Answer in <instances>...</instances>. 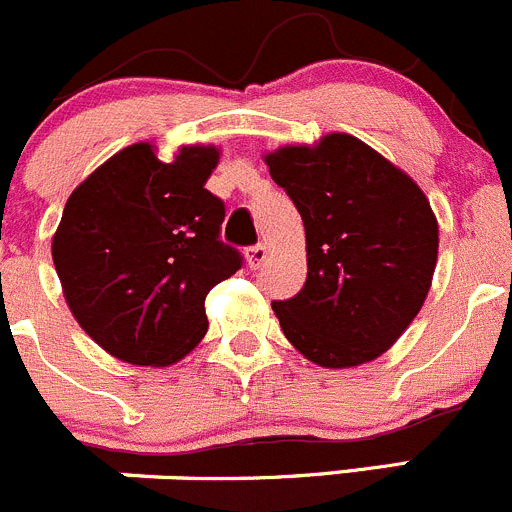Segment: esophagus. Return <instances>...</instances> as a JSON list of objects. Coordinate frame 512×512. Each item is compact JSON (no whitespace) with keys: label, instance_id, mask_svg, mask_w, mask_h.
<instances>
[{"label":"esophagus","instance_id":"obj_1","mask_svg":"<svg viewBox=\"0 0 512 512\" xmlns=\"http://www.w3.org/2000/svg\"><path fill=\"white\" fill-rule=\"evenodd\" d=\"M266 256H268V249H266V246H263V244L251 246V249H246V263H249L251 268L261 266V263L266 261Z\"/></svg>","mask_w":512,"mask_h":512}]
</instances>
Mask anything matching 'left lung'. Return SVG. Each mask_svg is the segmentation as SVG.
Segmentation results:
<instances>
[{
    "mask_svg": "<svg viewBox=\"0 0 512 512\" xmlns=\"http://www.w3.org/2000/svg\"><path fill=\"white\" fill-rule=\"evenodd\" d=\"M306 226L301 291L273 301L293 348L321 368L376 361L426 303L438 263L428 196L351 134L286 144L263 156Z\"/></svg>",
    "mask_w": 512,
    "mask_h": 512,
    "instance_id": "1",
    "label": "left lung"
}]
</instances>
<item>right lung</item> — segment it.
I'll return each mask as SVG.
<instances>
[{
  "label": "right lung",
  "instance_id": "obj_1",
  "mask_svg": "<svg viewBox=\"0 0 512 512\" xmlns=\"http://www.w3.org/2000/svg\"><path fill=\"white\" fill-rule=\"evenodd\" d=\"M154 141L116 151L72 191L52 236L64 301L86 336L131 366L166 368L206 336L204 301L239 271L219 241L224 204L206 181L214 144L161 161Z\"/></svg>",
  "mask_w": 512,
  "mask_h": 512
}]
</instances>
